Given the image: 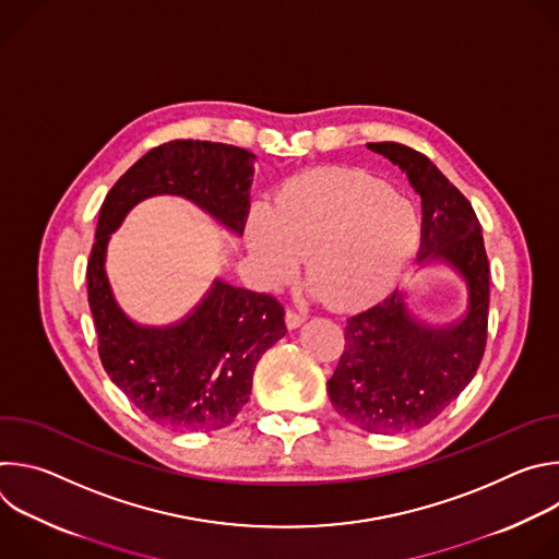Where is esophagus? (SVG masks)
<instances>
[{
    "mask_svg": "<svg viewBox=\"0 0 559 559\" xmlns=\"http://www.w3.org/2000/svg\"><path fill=\"white\" fill-rule=\"evenodd\" d=\"M285 323H287V328H289V330H296V328H300V325L305 323V313L294 311V309H287V313H285Z\"/></svg>",
    "mask_w": 559,
    "mask_h": 559,
    "instance_id": "esophagus-1",
    "label": "esophagus"
}]
</instances>
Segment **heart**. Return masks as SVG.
Here are the masks:
<instances>
[{
    "label": "heart",
    "instance_id": "heart-1",
    "mask_svg": "<svg viewBox=\"0 0 559 559\" xmlns=\"http://www.w3.org/2000/svg\"><path fill=\"white\" fill-rule=\"evenodd\" d=\"M420 229V210L407 194L369 173L330 168L292 177L272 205H254L246 248L261 287L294 281L307 254L309 292L352 309L403 270Z\"/></svg>",
    "mask_w": 559,
    "mask_h": 559
}]
</instances>
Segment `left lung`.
Listing matches in <instances>:
<instances>
[{
  "label": "left lung",
  "mask_w": 559,
  "mask_h": 559,
  "mask_svg": "<svg viewBox=\"0 0 559 559\" xmlns=\"http://www.w3.org/2000/svg\"><path fill=\"white\" fill-rule=\"evenodd\" d=\"M403 170L420 197L418 265H449L466 287L464 313L444 328L425 323L407 289H393L352 316L328 393L334 409L369 433L423 429L449 407L480 367L487 345L489 261L471 203L425 154L401 143H367Z\"/></svg>",
  "instance_id": "8db88e82"
}]
</instances>
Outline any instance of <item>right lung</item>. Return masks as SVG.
Returning a JSON list of instances; mask_svg holds the SVG:
<instances>
[{"mask_svg": "<svg viewBox=\"0 0 559 559\" xmlns=\"http://www.w3.org/2000/svg\"><path fill=\"white\" fill-rule=\"evenodd\" d=\"M257 156L210 141H173L143 154L112 186L88 261V302L110 380L150 420L181 431L227 427L252 393L261 356L285 334L283 305L214 278L170 325H139L115 298L106 257L130 210L152 197H181L241 236Z\"/></svg>", "mask_w": 559, "mask_h": 559, "instance_id": "1", "label": "right lung"}]
</instances>
